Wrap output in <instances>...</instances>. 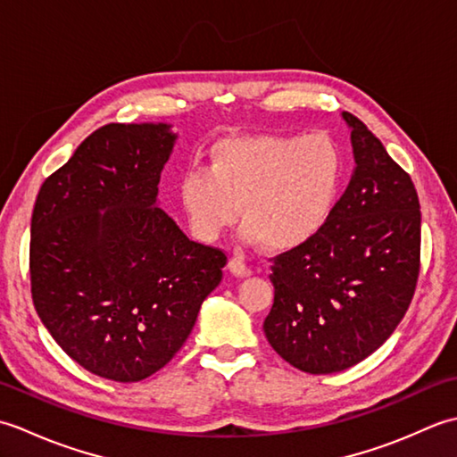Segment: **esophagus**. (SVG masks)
<instances>
[{
    "label": "esophagus",
    "instance_id": "34e87169",
    "mask_svg": "<svg viewBox=\"0 0 457 457\" xmlns=\"http://www.w3.org/2000/svg\"><path fill=\"white\" fill-rule=\"evenodd\" d=\"M228 269H229L231 275L241 277V278L251 275V269L244 263V259H241V257H231L229 263H228Z\"/></svg>",
    "mask_w": 457,
    "mask_h": 457
}]
</instances>
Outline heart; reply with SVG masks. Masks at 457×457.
I'll return each instance as SVG.
<instances>
[{
  "instance_id": "heart-1",
  "label": "heart",
  "mask_w": 457,
  "mask_h": 457,
  "mask_svg": "<svg viewBox=\"0 0 457 457\" xmlns=\"http://www.w3.org/2000/svg\"><path fill=\"white\" fill-rule=\"evenodd\" d=\"M345 177V154L324 131L237 135L210 151V169L180 180V204L200 239H216L239 218L247 244L293 251L332 216Z\"/></svg>"
}]
</instances>
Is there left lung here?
<instances>
[{
	"instance_id": "8db88e82",
	"label": "left lung",
	"mask_w": 457,
	"mask_h": 457,
	"mask_svg": "<svg viewBox=\"0 0 457 457\" xmlns=\"http://www.w3.org/2000/svg\"><path fill=\"white\" fill-rule=\"evenodd\" d=\"M355 169L332 216L308 244L275 259L265 336L304 373L328 375L377 352L401 324L420 270L414 184L355 115Z\"/></svg>"
}]
</instances>
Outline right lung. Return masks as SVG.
<instances>
[{
	"label": "right lung",
	"instance_id": "obj_1",
	"mask_svg": "<svg viewBox=\"0 0 457 457\" xmlns=\"http://www.w3.org/2000/svg\"><path fill=\"white\" fill-rule=\"evenodd\" d=\"M169 123H110L37 194L31 295L76 363L120 383L157 373L187 342L228 257L159 208L179 135Z\"/></svg>",
	"mask_w": 457,
	"mask_h": 457
}]
</instances>
